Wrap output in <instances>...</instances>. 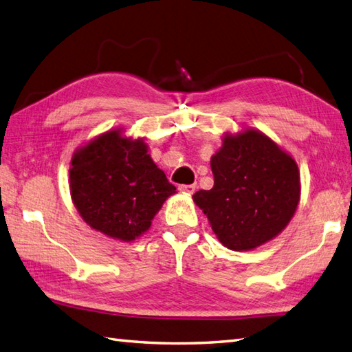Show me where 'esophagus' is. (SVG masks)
Wrapping results in <instances>:
<instances>
[{
	"mask_svg": "<svg viewBox=\"0 0 352 352\" xmlns=\"http://www.w3.org/2000/svg\"><path fill=\"white\" fill-rule=\"evenodd\" d=\"M179 191L186 192V194H192L196 191V185L191 184V185H179Z\"/></svg>",
	"mask_w": 352,
	"mask_h": 352,
	"instance_id": "1",
	"label": "esophagus"
}]
</instances>
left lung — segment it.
I'll list each match as a JSON object with an SVG mask.
<instances>
[{"label": "left lung", "instance_id": "obj_1", "mask_svg": "<svg viewBox=\"0 0 352 352\" xmlns=\"http://www.w3.org/2000/svg\"><path fill=\"white\" fill-rule=\"evenodd\" d=\"M214 186L192 199L230 250H253L277 236L300 201L296 162L262 132L228 135L210 158Z\"/></svg>", "mask_w": 352, "mask_h": 352}]
</instances>
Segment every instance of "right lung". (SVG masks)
<instances>
[{"instance_id": "add662e5", "label": "right lung", "mask_w": 352, "mask_h": 352, "mask_svg": "<svg viewBox=\"0 0 352 352\" xmlns=\"http://www.w3.org/2000/svg\"><path fill=\"white\" fill-rule=\"evenodd\" d=\"M70 194L90 228L122 241H134L176 186L147 155L143 140L105 132L76 151L69 170Z\"/></svg>"}]
</instances>
